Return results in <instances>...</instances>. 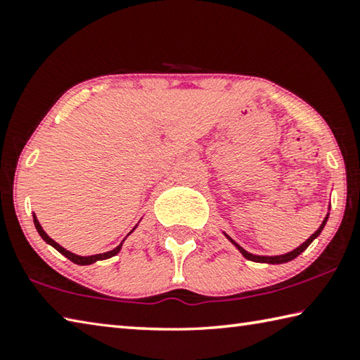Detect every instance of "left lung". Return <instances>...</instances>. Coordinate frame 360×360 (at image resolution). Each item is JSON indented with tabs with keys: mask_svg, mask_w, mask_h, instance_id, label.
Instances as JSON below:
<instances>
[{
	"mask_svg": "<svg viewBox=\"0 0 360 360\" xmlns=\"http://www.w3.org/2000/svg\"><path fill=\"white\" fill-rule=\"evenodd\" d=\"M327 218H329V213H327V215H326L323 224L319 226V229H318L316 232H314V234H311L310 238H307V240H305L304 243H302L300 247H297V248L292 250V251H289V253L278 255V256H257V255H251V253H248L247 250H243V248L240 247V245L232 240V238H231L228 234H224V236L228 237L229 240L236 245V248H237L238 251H240V253H242L245 257H247V259H250V261H253V262H266V264H285V262H289V261L295 259V257H297L300 253H304V251H305L308 247H310V243L321 234V231L324 229V226H326V223H327Z\"/></svg>",
	"mask_w": 360,
	"mask_h": 360,
	"instance_id": "left-lung-1",
	"label": "left lung"
}]
</instances>
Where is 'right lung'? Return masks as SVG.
Segmentation results:
<instances>
[{"mask_svg": "<svg viewBox=\"0 0 360 360\" xmlns=\"http://www.w3.org/2000/svg\"><path fill=\"white\" fill-rule=\"evenodd\" d=\"M33 221H34V226H36V229H37V232H39V236L42 237V240L44 242H47L49 245H52V247L56 250V251H60V253L63 255V256H66L69 261H72L74 264H79V266H90V264H93V262H96V261H103V259H109V257H112V256H115L117 253H120V250H122V245H123V242L118 245L117 248H113V250H110V251H107V253H103V255H93V256H79V255H74V253H71V251H68L66 248H63L61 245H58L56 243L53 238H50L47 234H46V231L42 229V226L39 224V221H37V218H36V215H33ZM132 232V231H131ZM129 232V234H131Z\"/></svg>", "mask_w": 360, "mask_h": 360, "instance_id": "1", "label": "right lung"}]
</instances>
